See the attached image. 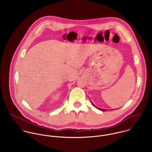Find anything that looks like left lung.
I'll return each instance as SVG.
<instances>
[{
  "label": "left lung",
  "mask_w": 152,
  "mask_h": 152,
  "mask_svg": "<svg viewBox=\"0 0 152 152\" xmlns=\"http://www.w3.org/2000/svg\"><path fill=\"white\" fill-rule=\"evenodd\" d=\"M91 103H92V105H94V106L95 108H96L98 109H99V110H102V111H104V110H106L105 109H102L98 108H97L96 106H95V105H94V104H93L92 102H91Z\"/></svg>",
  "instance_id": "1"
}]
</instances>
